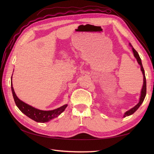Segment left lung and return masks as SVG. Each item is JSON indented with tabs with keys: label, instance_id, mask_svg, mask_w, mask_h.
Wrapping results in <instances>:
<instances>
[{
	"label": "left lung",
	"instance_id": "1",
	"mask_svg": "<svg viewBox=\"0 0 154 154\" xmlns=\"http://www.w3.org/2000/svg\"><path fill=\"white\" fill-rule=\"evenodd\" d=\"M129 45H130V46H131V47H132V51H133L134 57L136 58L137 63H139V65L141 67V72L143 73V87H142V89H141V95H140V98H139V103L136 105H135L134 107H132V109H130V110H128V111L126 112L123 115V117L124 118H125L126 116H130V115L133 114L135 112H136L139 109V107L143 103V102L144 98H145L146 94V77H145V74H144V69H143V65H142L141 59L140 57H139L138 53L132 47V45H131V44H129Z\"/></svg>",
	"mask_w": 154,
	"mask_h": 154
}]
</instances>
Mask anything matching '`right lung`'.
I'll return each mask as SVG.
<instances>
[{"instance_id": "right-lung-1", "label": "right lung", "mask_w": 154, "mask_h": 154, "mask_svg": "<svg viewBox=\"0 0 154 154\" xmlns=\"http://www.w3.org/2000/svg\"><path fill=\"white\" fill-rule=\"evenodd\" d=\"M11 87L13 98L18 108L19 109L22 113H24L26 116H27V117H29L36 122L45 123L49 122L50 120L55 118H57L58 116L63 112L67 106V104H66L59 107L58 109L51 110H42L36 109L35 107L24 103V101L20 100L17 96L13 87L12 76L11 78Z\"/></svg>"}]
</instances>
